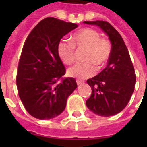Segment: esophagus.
Instances as JSON below:
<instances>
[{
	"label": "esophagus",
	"instance_id": "esophagus-1",
	"mask_svg": "<svg viewBox=\"0 0 147 147\" xmlns=\"http://www.w3.org/2000/svg\"><path fill=\"white\" fill-rule=\"evenodd\" d=\"M76 83L78 85H80V84L83 83V81H82V80H76Z\"/></svg>",
	"mask_w": 147,
	"mask_h": 147
}]
</instances>
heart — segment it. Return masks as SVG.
<instances>
[{
  "label": "heart",
  "mask_w": 147,
  "mask_h": 147,
  "mask_svg": "<svg viewBox=\"0 0 147 147\" xmlns=\"http://www.w3.org/2000/svg\"><path fill=\"white\" fill-rule=\"evenodd\" d=\"M77 49H85L83 63L75 65L67 70V75L80 80L92 76L97 71L108 63L112 53V46L108 39L102 38L98 30L83 28L71 37V42L61 39L57 45V53L64 64L71 65L76 61Z\"/></svg>",
  "instance_id": "heart-1"
}]
</instances>
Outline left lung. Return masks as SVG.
<instances>
[{
  "label": "left lung",
  "instance_id": "1",
  "mask_svg": "<svg viewBox=\"0 0 147 147\" xmlns=\"http://www.w3.org/2000/svg\"><path fill=\"white\" fill-rule=\"evenodd\" d=\"M94 24L107 34L112 43L108 64L96 76L87 80L92 92L86 105L94 113L110 117L126 107L136 84V72L125 43L119 32L107 21H85Z\"/></svg>",
  "mask_w": 147,
  "mask_h": 147
}]
</instances>
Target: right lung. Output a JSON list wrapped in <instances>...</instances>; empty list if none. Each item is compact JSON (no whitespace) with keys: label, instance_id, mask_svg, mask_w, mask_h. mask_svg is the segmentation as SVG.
Instances as JSON below:
<instances>
[{"label":"right lung","instance_id":"add662e5","mask_svg":"<svg viewBox=\"0 0 147 147\" xmlns=\"http://www.w3.org/2000/svg\"><path fill=\"white\" fill-rule=\"evenodd\" d=\"M78 25L45 18L27 36L16 75L18 94L28 113L49 120L64 110L67 98L77 87L72 77L64 78L65 67L57 53L61 39Z\"/></svg>","mask_w":147,"mask_h":147}]
</instances>
